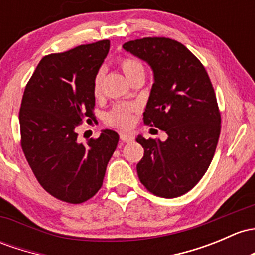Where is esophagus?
<instances>
[{
	"label": "esophagus",
	"mask_w": 255,
	"mask_h": 255,
	"mask_svg": "<svg viewBox=\"0 0 255 255\" xmlns=\"http://www.w3.org/2000/svg\"><path fill=\"white\" fill-rule=\"evenodd\" d=\"M120 138L125 143H130V141L134 140V136H133V134H130V133H121Z\"/></svg>",
	"instance_id": "1"
}]
</instances>
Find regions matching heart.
Returning <instances> with one entry per match:
<instances>
[{
    "instance_id": "heart-1",
    "label": "heart",
    "mask_w": 255,
    "mask_h": 255,
    "mask_svg": "<svg viewBox=\"0 0 255 255\" xmlns=\"http://www.w3.org/2000/svg\"><path fill=\"white\" fill-rule=\"evenodd\" d=\"M120 67L122 69L126 78L130 83L134 82L135 79L143 78L145 76V68L143 63L133 57H123L120 60ZM104 79H105V69L100 68L96 72L93 82V90L96 96L100 95L103 90ZM134 107L132 105H117L112 109V111L107 115V122L112 126L121 128H127L132 125L133 116L132 112Z\"/></svg>"
}]
</instances>
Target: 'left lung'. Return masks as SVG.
<instances>
[{
	"label": "left lung",
	"mask_w": 255,
	"mask_h": 255,
	"mask_svg": "<svg viewBox=\"0 0 255 255\" xmlns=\"http://www.w3.org/2000/svg\"><path fill=\"white\" fill-rule=\"evenodd\" d=\"M123 49L152 69L144 123L167 134L165 141L138 135L144 148L138 177L152 194L179 197L204 176L218 145L221 116L210 78L200 61L176 40L144 37L126 42Z\"/></svg>",
	"instance_id": "1"
}]
</instances>
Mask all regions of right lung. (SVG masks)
Returning <instances> with one entry per match:
<instances>
[{"label": "right lung", "instance_id": "right-lung-1", "mask_svg": "<svg viewBox=\"0 0 255 255\" xmlns=\"http://www.w3.org/2000/svg\"><path fill=\"white\" fill-rule=\"evenodd\" d=\"M110 50L109 40L45 56L26 84L19 111L21 149L42 188L79 204L103 186L120 136L104 129L87 144L76 127L93 119V82Z\"/></svg>", "mask_w": 255, "mask_h": 255}]
</instances>
